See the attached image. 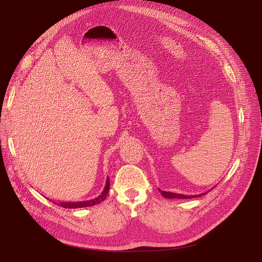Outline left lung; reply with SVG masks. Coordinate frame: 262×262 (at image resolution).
<instances>
[{
	"instance_id": "8db88e82",
	"label": "left lung",
	"mask_w": 262,
	"mask_h": 262,
	"mask_svg": "<svg viewBox=\"0 0 262 262\" xmlns=\"http://www.w3.org/2000/svg\"><path fill=\"white\" fill-rule=\"evenodd\" d=\"M161 194L165 197V198H169V199H192V198H197L200 197L202 195H206V193H202L200 195H194V196H186V195H182V194H176V193H170V192H165V191H161Z\"/></svg>"
}]
</instances>
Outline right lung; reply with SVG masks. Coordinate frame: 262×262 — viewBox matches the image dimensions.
<instances>
[{
    "instance_id": "obj_1",
    "label": "right lung",
    "mask_w": 262,
    "mask_h": 262,
    "mask_svg": "<svg viewBox=\"0 0 262 262\" xmlns=\"http://www.w3.org/2000/svg\"><path fill=\"white\" fill-rule=\"evenodd\" d=\"M108 190H110V180H108V177L106 178V181H105V185H104V189L102 191V193L94 198V199H91V200H87V201H80V202H60V203H57L59 206L61 207H64V208H82V207H88V206H93L95 204H98L100 203L101 201H103L108 193Z\"/></svg>"
}]
</instances>
